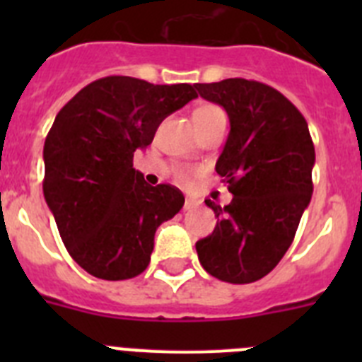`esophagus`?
<instances>
[{
  "label": "esophagus",
  "instance_id": "esophagus-1",
  "mask_svg": "<svg viewBox=\"0 0 362 362\" xmlns=\"http://www.w3.org/2000/svg\"><path fill=\"white\" fill-rule=\"evenodd\" d=\"M196 206H199V203L196 199H192V197H187V201H185V210H192L196 209Z\"/></svg>",
  "mask_w": 362,
  "mask_h": 362
}]
</instances>
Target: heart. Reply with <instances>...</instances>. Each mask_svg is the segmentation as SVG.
I'll use <instances>...</instances> for the list:
<instances>
[{"mask_svg": "<svg viewBox=\"0 0 362 362\" xmlns=\"http://www.w3.org/2000/svg\"><path fill=\"white\" fill-rule=\"evenodd\" d=\"M221 116H225V112L221 110L219 107H216V105H204V107L197 108V110L194 112V123H196L197 127V124H203L206 123V121L214 119V117H221ZM194 175H196V172L185 170V168L177 170V179L179 181H183V183H190Z\"/></svg>", "mask_w": 362, "mask_h": 362, "instance_id": "b5f03b06", "label": "heart"}]
</instances>
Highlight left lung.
<instances>
[{"label":"left lung","mask_w":362,"mask_h":362,"mask_svg":"<svg viewBox=\"0 0 362 362\" xmlns=\"http://www.w3.org/2000/svg\"><path fill=\"white\" fill-rule=\"evenodd\" d=\"M196 88L230 117L216 172L233 196L225 209L204 201L217 225L196 243L197 257L216 279L254 283L286 254L312 199L315 148L308 124L279 90L254 79L197 83Z\"/></svg>","instance_id":"left-lung-1"}]
</instances>
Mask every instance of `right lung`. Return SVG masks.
I'll return each mask as SVG.
<instances>
[{
  "label": "right lung",
  "mask_w": 362,
  "mask_h": 362,
  "mask_svg": "<svg viewBox=\"0 0 362 362\" xmlns=\"http://www.w3.org/2000/svg\"><path fill=\"white\" fill-rule=\"evenodd\" d=\"M194 98L188 83L108 76L81 88L54 119L43 148L45 201L69 254L90 276H139L158 226L183 209L179 188L150 187L132 161L161 121Z\"/></svg>",
  "instance_id": "right-lung-1"
}]
</instances>
